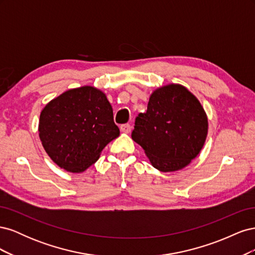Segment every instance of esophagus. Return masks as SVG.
I'll return each mask as SVG.
<instances>
[{
  "mask_svg": "<svg viewBox=\"0 0 255 255\" xmlns=\"http://www.w3.org/2000/svg\"><path fill=\"white\" fill-rule=\"evenodd\" d=\"M120 130H121V133L128 134L130 132V126L129 125H122L120 127Z\"/></svg>",
  "mask_w": 255,
  "mask_h": 255,
  "instance_id": "1",
  "label": "esophagus"
}]
</instances>
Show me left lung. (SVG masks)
<instances>
[{
  "mask_svg": "<svg viewBox=\"0 0 255 255\" xmlns=\"http://www.w3.org/2000/svg\"><path fill=\"white\" fill-rule=\"evenodd\" d=\"M208 133L207 115L198 98L181 84L154 90L148 110L135 121L132 139L161 172L188 166L201 152Z\"/></svg>",
  "mask_w": 255,
  "mask_h": 255,
  "instance_id": "1",
  "label": "left lung"
}]
</instances>
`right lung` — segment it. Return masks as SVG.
Returning <instances> with one entry per match:
<instances>
[{"instance_id": "right-lung-1", "label": "right lung", "mask_w": 255, "mask_h": 255, "mask_svg": "<svg viewBox=\"0 0 255 255\" xmlns=\"http://www.w3.org/2000/svg\"><path fill=\"white\" fill-rule=\"evenodd\" d=\"M38 133L54 163L68 172L81 173L96 163L120 130L104 92L82 86L63 92L43 107Z\"/></svg>"}]
</instances>
